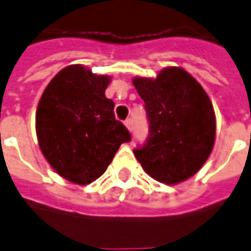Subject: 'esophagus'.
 <instances>
[{"mask_svg":"<svg viewBox=\"0 0 251 251\" xmlns=\"http://www.w3.org/2000/svg\"><path fill=\"white\" fill-rule=\"evenodd\" d=\"M125 126L129 131L133 130V121H131V118H127V120L125 121Z\"/></svg>","mask_w":251,"mask_h":251,"instance_id":"1","label":"esophagus"}]
</instances>
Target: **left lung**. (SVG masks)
Listing matches in <instances>:
<instances>
[{"instance_id": "8db88e82", "label": "left lung", "mask_w": 251, "mask_h": 251, "mask_svg": "<svg viewBox=\"0 0 251 251\" xmlns=\"http://www.w3.org/2000/svg\"><path fill=\"white\" fill-rule=\"evenodd\" d=\"M144 100L149 137L134 150L150 177L177 185L193 177L207 161L215 141V113L210 98L182 68H163L155 78L134 77Z\"/></svg>"}]
</instances>
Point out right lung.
Instances as JSON below:
<instances>
[{"mask_svg": "<svg viewBox=\"0 0 251 251\" xmlns=\"http://www.w3.org/2000/svg\"><path fill=\"white\" fill-rule=\"evenodd\" d=\"M110 75L69 65L46 86L36 111L40 149L55 173L88 185L106 172L130 134L114 118V102L105 90Z\"/></svg>", "mask_w": 251, "mask_h": 251, "instance_id": "add662e5", "label": "right lung"}]
</instances>
